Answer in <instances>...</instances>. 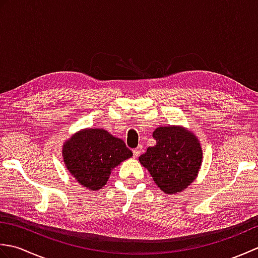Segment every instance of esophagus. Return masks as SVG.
<instances>
[{
    "instance_id": "esophagus-1",
    "label": "esophagus",
    "mask_w": 258,
    "mask_h": 258,
    "mask_svg": "<svg viewBox=\"0 0 258 258\" xmlns=\"http://www.w3.org/2000/svg\"><path fill=\"white\" fill-rule=\"evenodd\" d=\"M142 152H143V146L140 145L139 147H136V149L133 150V154H134L135 157H138V156H140V154H141Z\"/></svg>"
}]
</instances>
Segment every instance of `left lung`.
<instances>
[{
  "mask_svg": "<svg viewBox=\"0 0 258 258\" xmlns=\"http://www.w3.org/2000/svg\"><path fill=\"white\" fill-rule=\"evenodd\" d=\"M153 138L156 144L139 161L164 193L175 194L194 182L199 174L203 151L199 139L180 126H160Z\"/></svg>",
  "mask_w": 258,
  "mask_h": 258,
  "instance_id": "8db88e82",
  "label": "left lung"
}]
</instances>
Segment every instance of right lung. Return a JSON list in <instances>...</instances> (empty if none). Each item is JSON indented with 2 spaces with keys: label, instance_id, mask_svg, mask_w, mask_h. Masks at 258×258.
<instances>
[{
  "label": "right lung",
  "instance_id": "right-lung-1",
  "mask_svg": "<svg viewBox=\"0 0 258 258\" xmlns=\"http://www.w3.org/2000/svg\"><path fill=\"white\" fill-rule=\"evenodd\" d=\"M68 171L91 190L107 183L112 169L133 155L124 142L102 128H85L75 133L63 145Z\"/></svg>",
  "mask_w": 258,
  "mask_h": 258
}]
</instances>
